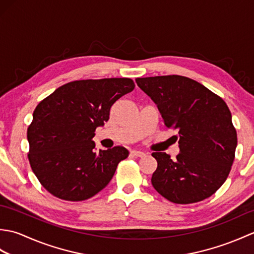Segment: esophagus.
Masks as SVG:
<instances>
[{
  "instance_id": "esophagus-1",
  "label": "esophagus",
  "mask_w": 254,
  "mask_h": 254,
  "mask_svg": "<svg viewBox=\"0 0 254 254\" xmlns=\"http://www.w3.org/2000/svg\"><path fill=\"white\" fill-rule=\"evenodd\" d=\"M130 155L133 156V157H144L145 153L141 152V150H132V152L130 153Z\"/></svg>"
}]
</instances>
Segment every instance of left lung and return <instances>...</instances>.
I'll list each match as a JSON object with an SVG mask.
<instances>
[{
	"mask_svg": "<svg viewBox=\"0 0 254 254\" xmlns=\"http://www.w3.org/2000/svg\"><path fill=\"white\" fill-rule=\"evenodd\" d=\"M135 82L157 105L165 126L179 133L180 153L175 160L166 153L152 154L158 164L152 177L155 190L177 204L213 195L227 179L237 147L226 102L196 80L180 75Z\"/></svg>",
	"mask_w": 254,
	"mask_h": 254,
	"instance_id": "left-lung-1",
	"label": "left lung"
}]
</instances>
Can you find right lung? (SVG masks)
Segmentation results:
<instances>
[{
  "instance_id": "right-lung-1",
  "label": "right lung",
  "mask_w": 254,
  "mask_h": 254,
  "mask_svg": "<svg viewBox=\"0 0 254 254\" xmlns=\"http://www.w3.org/2000/svg\"><path fill=\"white\" fill-rule=\"evenodd\" d=\"M134 87L131 78L74 80L39 102L27 130L28 159L48 192L84 201L110 182L128 150L116 146L96 152L93 138L109 120L112 105Z\"/></svg>"
}]
</instances>
